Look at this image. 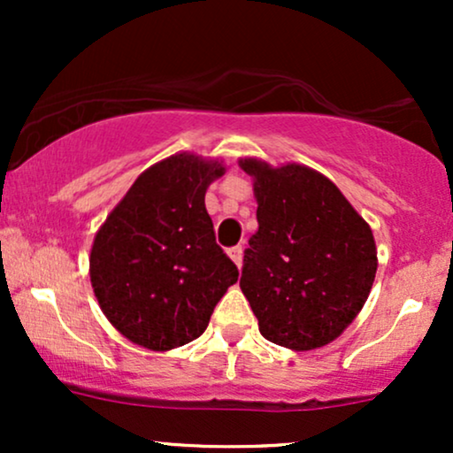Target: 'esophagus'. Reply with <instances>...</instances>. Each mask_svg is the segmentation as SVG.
I'll return each mask as SVG.
<instances>
[{
  "mask_svg": "<svg viewBox=\"0 0 453 453\" xmlns=\"http://www.w3.org/2000/svg\"><path fill=\"white\" fill-rule=\"evenodd\" d=\"M227 253H230L232 262L236 264L238 268H241V266H242V247H241V244H236V247H232Z\"/></svg>",
  "mask_w": 453,
  "mask_h": 453,
  "instance_id": "1",
  "label": "esophagus"
}]
</instances>
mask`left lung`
I'll return each instance as SVG.
<instances>
[{"label":"left lung","instance_id":"obj_1","mask_svg":"<svg viewBox=\"0 0 453 453\" xmlns=\"http://www.w3.org/2000/svg\"><path fill=\"white\" fill-rule=\"evenodd\" d=\"M256 179L257 232L244 249L241 289L259 332L296 351L324 347L360 313L377 273L368 223L339 187L306 165L241 159Z\"/></svg>","mask_w":453,"mask_h":453}]
</instances>
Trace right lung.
I'll return each instance as SVG.
<instances>
[{
  "instance_id": "add662e5",
  "label": "right lung",
  "mask_w": 453,
  "mask_h": 453,
  "mask_svg": "<svg viewBox=\"0 0 453 453\" xmlns=\"http://www.w3.org/2000/svg\"><path fill=\"white\" fill-rule=\"evenodd\" d=\"M219 161L179 153L136 179L96 234L91 285L108 321L153 351L196 341L238 268L215 241L204 194Z\"/></svg>"
}]
</instances>
